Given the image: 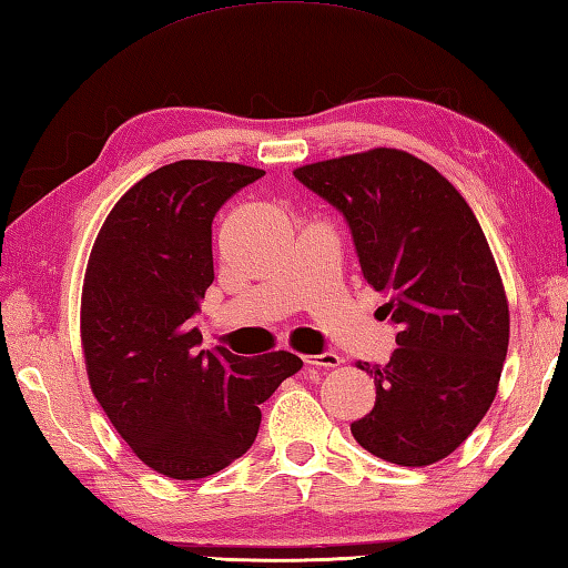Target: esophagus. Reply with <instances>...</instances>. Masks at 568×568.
<instances>
[{
  "instance_id": "obj_1",
  "label": "esophagus",
  "mask_w": 568,
  "mask_h": 568,
  "mask_svg": "<svg viewBox=\"0 0 568 568\" xmlns=\"http://www.w3.org/2000/svg\"><path fill=\"white\" fill-rule=\"evenodd\" d=\"M304 363L306 366H316V368H336L341 366V356L338 353L324 351V353H316V356H306Z\"/></svg>"
}]
</instances>
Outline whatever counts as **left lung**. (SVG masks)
<instances>
[{"label": "left lung", "instance_id": "left-lung-1", "mask_svg": "<svg viewBox=\"0 0 568 568\" xmlns=\"http://www.w3.org/2000/svg\"><path fill=\"white\" fill-rule=\"evenodd\" d=\"M344 215L366 280L398 326L376 405L351 425L361 447L403 467L457 450L495 400L509 308L485 232L465 197L423 160L376 148L294 170Z\"/></svg>", "mask_w": 568, "mask_h": 568}]
</instances>
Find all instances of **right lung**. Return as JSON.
Instances as JSON below:
<instances>
[{"mask_svg":"<svg viewBox=\"0 0 568 568\" xmlns=\"http://www.w3.org/2000/svg\"><path fill=\"white\" fill-rule=\"evenodd\" d=\"M264 170L178 160L115 202L93 244L81 298L91 390L131 450L173 479L215 475L250 450L260 405L302 371L288 351H202L192 328L215 280L212 220Z\"/></svg>","mask_w":568,"mask_h":568,"instance_id":"right-lung-1","label":"right lung"}]
</instances>
